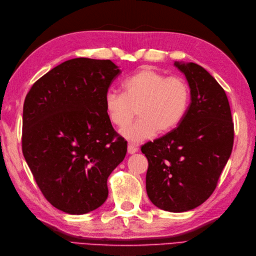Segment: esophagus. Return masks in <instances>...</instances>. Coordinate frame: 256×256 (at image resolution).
Returning <instances> with one entry per match:
<instances>
[{"label":"esophagus","instance_id":"34e87169","mask_svg":"<svg viewBox=\"0 0 256 256\" xmlns=\"http://www.w3.org/2000/svg\"><path fill=\"white\" fill-rule=\"evenodd\" d=\"M138 150V148L135 144H132V143H130L128 144V152L130 154H134V153H136V152Z\"/></svg>","mask_w":256,"mask_h":256}]
</instances>
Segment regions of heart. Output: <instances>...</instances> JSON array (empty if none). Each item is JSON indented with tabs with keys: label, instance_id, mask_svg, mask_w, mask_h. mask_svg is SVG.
<instances>
[{
	"label": "heart",
	"instance_id": "1",
	"mask_svg": "<svg viewBox=\"0 0 256 256\" xmlns=\"http://www.w3.org/2000/svg\"><path fill=\"white\" fill-rule=\"evenodd\" d=\"M190 102L186 80L167 77L157 70L143 67L123 82V94L108 91L104 108L110 122L122 128L132 121L138 108V118L122 131L132 142H140L158 133H167L182 121Z\"/></svg>",
	"mask_w": 256,
	"mask_h": 256
}]
</instances>
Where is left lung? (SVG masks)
Wrapping results in <instances>:
<instances>
[{"mask_svg":"<svg viewBox=\"0 0 256 256\" xmlns=\"http://www.w3.org/2000/svg\"><path fill=\"white\" fill-rule=\"evenodd\" d=\"M186 76L192 102L182 121L144 144L146 192L160 209L184 212L208 199L231 155L234 140L226 91L197 64L175 62Z\"/></svg>","mask_w":256,"mask_h":256,"instance_id":"left-lung-1","label":"left lung"}]
</instances>
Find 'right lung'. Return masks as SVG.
Returning <instances> with one entry per match:
<instances>
[{
  "label": "right lung",
  "mask_w": 256,
  "mask_h": 256,
  "mask_svg": "<svg viewBox=\"0 0 256 256\" xmlns=\"http://www.w3.org/2000/svg\"><path fill=\"white\" fill-rule=\"evenodd\" d=\"M120 74L108 59H70L26 94L23 155L44 197L66 214H88L104 204L108 177L126 155L128 142L104 108Z\"/></svg>",
  "instance_id": "right-lung-1"
}]
</instances>
